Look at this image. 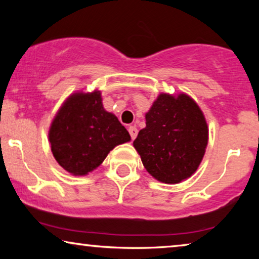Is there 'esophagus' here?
<instances>
[{
    "mask_svg": "<svg viewBox=\"0 0 259 259\" xmlns=\"http://www.w3.org/2000/svg\"><path fill=\"white\" fill-rule=\"evenodd\" d=\"M128 132L131 134V138L132 139H136V137L138 136V128L136 126H130L128 127Z\"/></svg>",
    "mask_w": 259,
    "mask_h": 259,
    "instance_id": "34e87169",
    "label": "esophagus"
}]
</instances>
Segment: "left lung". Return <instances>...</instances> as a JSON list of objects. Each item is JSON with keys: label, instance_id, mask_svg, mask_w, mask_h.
<instances>
[{"label": "left lung", "instance_id": "8db88e82", "mask_svg": "<svg viewBox=\"0 0 259 259\" xmlns=\"http://www.w3.org/2000/svg\"><path fill=\"white\" fill-rule=\"evenodd\" d=\"M133 146L146 171L159 182L178 184L199 167L208 141L205 116L187 94L161 93L145 115Z\"/></svg>", "mask_w": 259, "mask_h": 259}]
</instances>
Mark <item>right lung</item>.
I'll use <instances>...</instances> for the list:
<instances>
[{
  "label": "right lung",
  "mask_w": 259,
  "mask_h": 259,
  "mask_svg": "<svg viewBox=\"0 0 259 259\" xmlns=\"http://www.w3.org/2000/svg\"><path fill=\"white\" fill-rule=\"evenodd\" d=\"M55 160L73 176H86L118 145L131 140L118 118L105 111L100 91L77 92L63 102L49 128Z\"/></svg>",
  "instance_id": "right-lung-1"
}]
</instances>
